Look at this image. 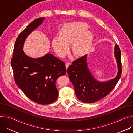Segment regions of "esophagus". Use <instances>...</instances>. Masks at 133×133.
Wrapping results in <instances>:
<instances>
[{
    "mask_svg": "<svg viewBox=\"0 0 133 133\" xmlns=\"http://www.w3.org/2000/svg\"><path fill=\"white\" fill-rule=\"evenodd\" d=\"M70 65V63L69 62H67L66 63V68H67Z\"/></svg>",
    "mask_w": 133,
    "mask_h": 133,
    "instance_id": "esophagus-1",
    "label": "esophagus"
}]
</instances>
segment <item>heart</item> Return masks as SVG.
Here are the masks:
<instances>
[{
  "mask_svg": "<svg viewBox=\"0 0 133 133\" xmlns=\"http://www.w3.org/2000/svg\"><path fill=\"white\" fill-rule=\"evenodd\" d=\"M87 24L72 22L64 25L58 33V36L52 39V47L61 57H65L69 52V44H71L72 54L77 57L85 55L90 48L93 35L88 29Z\"/></svg>",
  "mask_w": 133,
  "mask_h": 133,
  "instance_id": "b5f03b06",
  "label": "heart"
}]
</instances>
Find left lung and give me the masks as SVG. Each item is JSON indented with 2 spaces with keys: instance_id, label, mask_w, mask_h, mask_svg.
Instances as JSON below:
<instances>
[{
  "instance_id": "1",
  "label": "left lung",
  "mask_w": 133,
  "mask_h": 133,
  "mask_svg": "<svg viewBox=\"0 0 133 133\" xmlns=\"http://www.w3.org/2000/svg\"><path fill=\"white\" fill-rule=\"evenodd\" d=\"M114 55L118 66L116 77L106 82H99L94 77L88 68L87 55L74 61L67 68L69 78L72 83L77 98L85 103L96 102L113 89L121 78L122 74L121 52L119 46L114 47Z\"/></svg>"
}]
</instances>
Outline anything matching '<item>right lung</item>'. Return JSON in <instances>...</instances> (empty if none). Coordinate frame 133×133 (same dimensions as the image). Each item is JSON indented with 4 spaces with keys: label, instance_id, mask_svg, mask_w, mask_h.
<instances>
[{
    "label": "right lung",
    "instance_id": "1",
    "mask_svg": "<svg viewBox=\"0 0 133 133\" xmlns=\"http://www.w3.org/2000/svg\"><path fill=\"white\" fill-rule=\"evenodd\" d=\"M45 17L28 25L18 36L15 43L11 65L16 84L31 101L41 105L55 102L58 96L56 81L65 75V63L50 53L38 58L27 56L23 48L27 36L38 27Z\"/></svg>",
    "mask_w": 133,
    "mask_h": 133
}]
</instances>
